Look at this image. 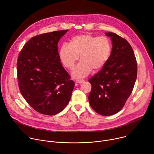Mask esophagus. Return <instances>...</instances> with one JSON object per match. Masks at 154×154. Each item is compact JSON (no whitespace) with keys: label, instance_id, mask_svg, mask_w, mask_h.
<instances>
[{"label":"esophagus","instance_id":"1","mask_svg":"<svg viewBox=\"0 0 154 154\" xmlns=\"http://www.w3.org/2000/svg\"><path fill=\"white\" fill-rule=\"evenodd\" d=\"M76 82H77V83L81 84V83H82V82H85V80H84V79H77V80L76 81Z\"/></svg>","mask_w":154,"mask_h":154}]
</instances>
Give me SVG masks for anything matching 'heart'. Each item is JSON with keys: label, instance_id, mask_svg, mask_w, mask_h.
Listing matches in <instances>:
<instances>
[{"label": "heart", "instance_id": "b5f03b06", "mask_svg": "<svg viewBox=\"0 0 154 154\" xmlns=\"http://www.w3.org/2000/svg\"><path fill=\"white\" fill-rule=\"evenodd\" d=\"M111 52V43L106 36L82 34L74 37L70 44L64 43L59 51L63 65L72 69L76 61L81 62L73 72L76 78H84L94 69H99L107 62Z\"/></svg>", "mask_w": 154, "mask_h": 154}]
</instances>
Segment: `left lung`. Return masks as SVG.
Listing matches in <instances>:
<instances>
[{
    "label": "left lung",
    "instance_id": "8db88e82",
    "mask_svg": "<svg viewBox=\"0 0 154 154\" xmlns=\"http://www.w3.org/2000/svg\"><path fill=\"white\" fill-rule=\"evenodd\" d=\"M112 41V51L105 65L92 76L89 102L92 109L103 116L120 112L133 91L137 66L133 48L124 38L106 32Z\"/></svg>",
    "mask_w": 154,
    "mask_h": 154
}]
</instances>
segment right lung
<instances>
[{
  "mask_svg": "<svg viewBox=\"0 0 154 154\" xmlns=\"http://www.w3.org/2000/svg\"><path fill=\"white\" fill-rule=\"evenodd\" d=\"M67 31L32 37L18 56L20 91L31 107L41 114L54 115L62 112L68 105L75 87L58 52V42Z\"/></svg>",
  "mask_w": 154,
  "mask_h": 154,
  "instance_id": "obj_1",
  "label": "right lung"
}]
</instances>
